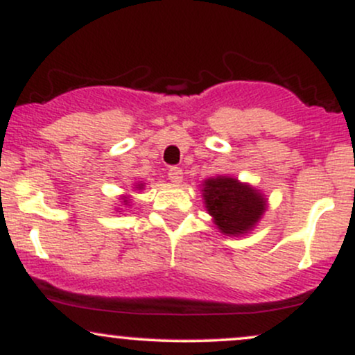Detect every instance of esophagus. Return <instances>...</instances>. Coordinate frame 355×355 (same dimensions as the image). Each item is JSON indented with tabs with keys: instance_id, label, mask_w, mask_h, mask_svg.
<instances>
[{
	"instance_id": "obj_1",
	"label": "esophagus",
	"mask_w": 355,
	"mask_h": 355,
	"mask_svg": "<svg viewBox=\"0 0 355 355\" xmlns=\"http://www.w3.org/2000/svg\"><path fill=\"white\" fill-rule=\"evenodd\" d=\"M168 180L173 183V185H180L183 182V170L182 168H177V166H173V168L168 170Z\"/></svg>"
}]
</instances>
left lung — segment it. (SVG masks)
I'll return each mask as SVG.
<instances>
[{
    "instance_id": "obj_1",
    "label": "left lung",
    "mask_w": 355,
    "mask_h": 355,
    "mask_svg": "<svg viewBox=\"0 0 355 355\" xmlns=\"http://www.w3.org/2000/svg\"><path fill=\"white\" fill-rule=\"evenodd\" d=\"M202 197L220 234L227 237L250 234L259 225L268 205L267 197L259 189L229 175L203 180Z\"/></svg>"
}]
</instances>
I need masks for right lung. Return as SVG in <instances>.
<instances>
[{"label": "right lung", "mask_w": 355, "mask_h": 355, "mask_svg": "<svg viewBox=\"0 0 355 355\" xmlns=\"http://www.w3.org/2000/svg\"><path fill=\"white\" fill-rule=\"evenodd\" d=\"M133 189L135 190H144L145 189V183H137L135 187H133ZM120 200H121V205H125V207H130V200H132V197H130V195H121L120 197ZM118 210V209H116Z\"/></svg>", "instance_id": "right-lung-1"}]
</instances>
